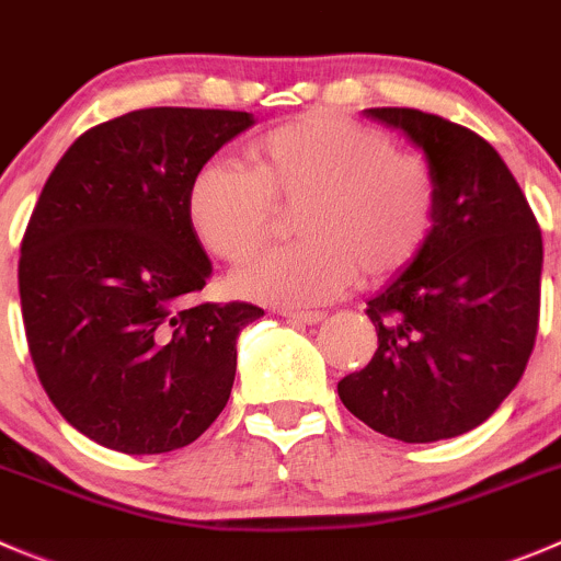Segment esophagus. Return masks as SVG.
I'll use <instances>...</instances> for the list:
<instances>
[{
    "instance_id": "34e87169",
    "label": "esophagus",
    "mask_w": 561,
    "mask_h": 561,
    "mask_svg": "<svg viewBox=\"0 0 561 561\" xmlns=\"http://www.w3.org/2000/svg\"><path fill=\"white\" fill-rule=\"evenodd\" d=\"M282 314H285L287 320H296V323H304V325H314L325 318V314L318 312V309H309V312H304V309H282Z\"/></svg>"
}]
</instances>
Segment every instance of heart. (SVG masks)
<instances>
[{
	"mask_svg": "<svg viewBox=\"0 0 561 561\" xmlns=\"http://www.w3.org/2000/svg\"><path fill=\"white\" fill-rule=\"evenodd\" d=\"M249 170L214 159L192 178L186 216L210 254L243 263L263 247L274 205H296L301 241L271 249L232 276L252 301L312 307L351 279L383 282L425 252L438 225L436 167L394 148L375 125L309 112L249 145Z\"/></svg>",
	"mask_w": 561,
	"mask_h": 561,
	"instance_id": "obj_1",
	"label": "heart"
}]
</instances>
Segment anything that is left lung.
Here are the masks:
<instances>
[{"label": "left lung", "instance_id": "left-lung-1", "mask_svg": "<svg viewBox=\"0 0 561 561\" xmlns=\"http://www.w3.org/2000/svg\"><path fill=\"white\" fill-rule=\"evenodd\" d=\"M364 114L431 159L442 205L425 252L367 301L378 351L336 391L353 416L397 442L463 436L502 405L535 347L540 227L502 156L474 130L419 108Z\"/></svg>", "mask_w": 561, "mask_h": 561}]
</instances>
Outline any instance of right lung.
Returning <instances> with one entry per match:
<instances>
[{
  "instance_id": "add662e5",
  "label": "right lung",
  "mask_w": 561,
  "mask_h": 561,
  "mask_svg": "<svg viewBox=\"0 0 561 561\" xmlns=\"http://www.w3.org/2000/svg\"><path fill=\"white\" fill-rule=\"evenodd\" d=\"M249 112L156 106L84 130L21 241L26 342L48 400L125 455L197 442L230 400L236 342L263 309L197 304L210 265L186 216L192 178Z\"/></svg>"
}]
</instances>
